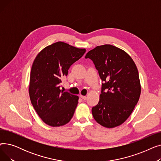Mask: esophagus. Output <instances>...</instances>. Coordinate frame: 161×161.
Here are the masks:
<instances>
[{
    "instance_id": "esophagus-1",
    "label": "esophagus",
    "mask_w": 161,
    "mask_h": 161,
    "mask_svg": "<svg viewBox=\"0 0 161 161\" xmlns=\"http://www.w3.org/2000/svg\"><path fill=\"white\" fill-rule=\"evenodd\" d=\"M80 98H82L83 100H86L87 99V97L86 96H83V95H80Z\"/></svg>"
}]
</instances>
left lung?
<instances>
[{
	"mask_svg": "<svg viewBox=\"0 0 161 161\" xmlns=\"http://www.w3.org/2000/svg\"><path fill=\"white\" fill-rule=\"evenodd\" d=\"M86 58L93 61L104 81L99 102L92 108V116L106 128L119 126L128 119L140 98L137 67L127 53L110 44L97 46Z\"/></svg>",
	"mask_w": 161,
	"mask_h": 161,
	"instance_id": "8db88e82",
	"label": "left lung"
}]
</instances>
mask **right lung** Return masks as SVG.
Returning <instances> with one entry per match:
<instances>
[{"label": "right lung", "mask_w": 161, "mask_h": 161, "mask_svg": "<svg viewBox=\"0 0 161 161\" xmlns=\"http://www.w3.org/2000/svg\"><path fill=\"white\" fill-rule=\"evenodd\" d=\"M86 49L57 42L42 49L32 65L29 86L31 103L46 124L63 126L72 118L78 96L60 89L61 78L70 66L80 59Z\"/></svg>", "instance_id": "right-lung-1"}]
</instances>
